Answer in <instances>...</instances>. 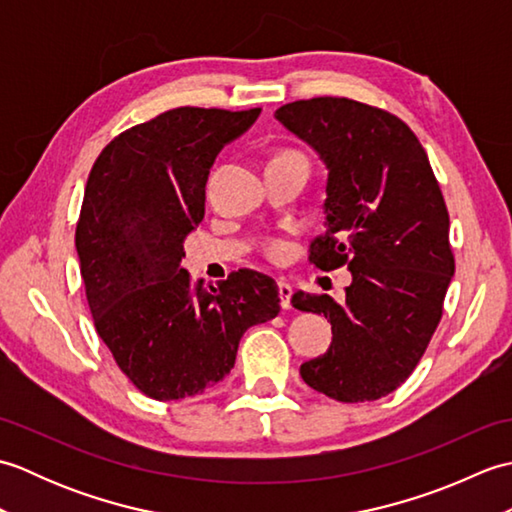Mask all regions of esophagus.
<instances>
[{"mask_svg": "<svg viewBox=\"0 0 512 512\" xmlns=\"http://www.w3.org/2000/svg\"><path fill=\"white\" fill-rule=\"evenodd\" d=\"M277 286H279V299H281V308H284V310H290V308H292V303H290V299H292V286L288 284V281H284V279H281Z\"/></svg>", "mask_w": 512, "mask_h": 512, "instance_id": "esophagus-1", "label": "esophagus"}]
</instances>
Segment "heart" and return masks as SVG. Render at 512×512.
I'll use <instances>...</instances> for the list:
<instances>
[{
	"label": "heart",
	"mask_w": 512,
	"mask_h": 512,
	"mask_svg": "<svg viewBox=\"0 0 512 512\" xmlns=\"http://www.w3.org/2000/svg\"><path fill=\"white\" fill-rule=\"evenodd\" d=\"M277 156H301V154L295 149H284V151H279ZM262 248H264V255L270 257V259H275V262H281V259H284L290 253V244L286 242L284 237H268Z\"/></svg>",
	"instance_id": "heart-1"
}]
</instances>
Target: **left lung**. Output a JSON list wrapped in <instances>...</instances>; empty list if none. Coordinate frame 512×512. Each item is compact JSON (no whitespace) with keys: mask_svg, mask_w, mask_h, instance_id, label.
<instances>
[{"mask_svg":"<svg viewBox=\"0 0 512 512\" xmlns=\"http://www.w3.org/2000/svg\"><path fill=\"white\" fill-rule=\"evenodd\" d=\"M275 118L328 167L310 264L352 273L345 303L292 295L297 310L332 323L330 350L303 363L301 378L334 400H378L411 376L442 319L455 259L440 184L416 134L378 107L319 96Z\"/></svg>","mask_w":512,"mask_h":512,"instance_id":"obj_1","label":"left lung"}]
</instances>
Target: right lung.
I'll return each mask as SVG.
<instances>
[{
  "instance_id": "right-lung-1",
  "label": "right lung",
  "mask_w": 512,
  "mask_h": 512,
  "mask_svg": "<svg viewBox=\"0 0 512 512\" xmlns=\"http://www.w3.org/2000/svg\"><path fill=\"white\" fill-rule=\"evenodd\" d=\"M259 112H162L118 134L85 184L74 242L94 328L121 372L154 400L213 389L250 325L281 310L275 279L257 270H235L206 290L180 268L184 239L204 217L215 156Z\"/></svg>"
}]
</instances>
